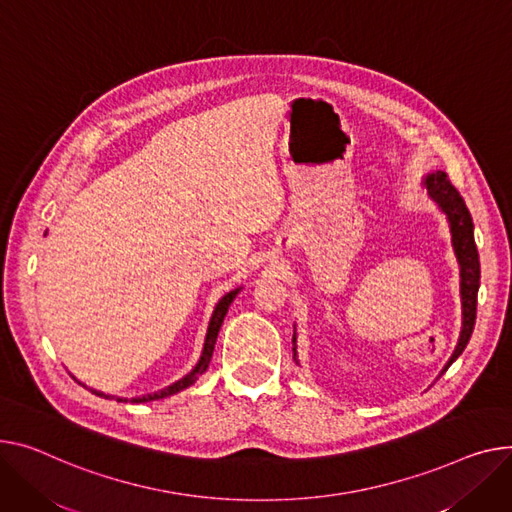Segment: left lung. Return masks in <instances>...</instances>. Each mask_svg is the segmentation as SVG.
<instances>
[{
	"mask_svg": "<svg viewBox=\"0 0 512 512\" xmlns=\"http://www.w3.org/2000/svg\"><path fill=\"white\" fill-rule=\"evenodd\" d=\"M424 185L428 189V195L438 203V208L447 214L449 218V226H451V236H453V249L459 261V269H461V306H463V327H461V335H459V344L451 356V360L447 362L445 370L461 356V352L465 350L469 337L473 333V325H475V309H478V288H480V255H478V247H475L473 241V222H471V214L465 206L463 197L459 195V191L453 187V183L449 181L447 173H432L424 179ZM296 342V337H294ZM294 356H296V348H294ZM442 370V372H445Z\"/></svg>",
	"mask_w": 512,
	"mask_h": 512,
	"instance_id": "1",
	"label": "left lung"
}]
</instances>
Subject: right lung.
Listing matches in <instances>:
<instances>
[{
	"label": "right lung",
	"mask_w": 512,
	"mask_h": 512,
	"mask_svg": "<svg viewBox=\"0 0 512 512\" xmlns=\"http://www.w3.org/2000/svg\"><path fill=\"white\" fill-rule=\"evenodd\" d=\"M236 294H238V288L232 290V292H228V294L216 304V311H214V315H212V319H210V327H208V335H206V344H203L201 358H199V362L195 364V368L187 374V377H183L181 381L173 383V385L162 389V391H158V393H150V395H144V397H133L131 403H146V401H156V399H164V397H168V395H175V393H179V391L191 387V385L199 379V374L206 372V368H208V364H210V360H212V354H214L218 331H220L222 321H224V317H226V313H228V306H230V302L234 300ZM80 385H82V383H80ZM92 393L109 399V395L100 393V391H92ZM115 399H117V401H127V399H123V397H115Z\"/></svg>",
	"instance_id": "obj_1"
}]
</instances>
